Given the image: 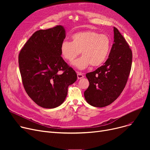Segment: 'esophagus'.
<instances>
[{"label":"esophagus","instance_id":"34e87169","mask_svg":"<svg viewBox=\"0 0 150 150\" xmlns=\"http://www.w3.org/2000/svg\"><path fill=\"white\" fill-rule=\"evenodd\" d=\"M83 77H84V75H83V74L80 73V72H78L77 73V78H78V80L81 79V78H83Z\"/></svg>","mask_w":150,"mask_h":150}]
</instances>
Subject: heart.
<instances>
[{"instance_id": "b5f03b06", "label": "heart", "mask_w": 150, "mask_h": 150, "mask_svg": "<svg viewBox=\"0 0 150 150\" xmlns=\"http://www.w3.org/2000/svg\"><path fill=\"white\" fill-rule=\"evenodd\" d=\"M72 42L63 41L60 50L62 57L71 62L79 54L83 56L73 62L78 69L89 67H98L107 59L111 50V40L106 34H99L95 31H80L71 36Z\"/></svg>"}]
</instances>
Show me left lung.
<instances>
[{"label":"left lung","instance_id":"left-lung-1","mask_svg":"<svg viewBox=\"0 0 150 150\" xmlns=\"http://www.w3.org/2000/svg\"><path fill=\"white\" fill-rule=\"evenodd\" d=\"M114 34V44L106 61L86 75L89 86L84 91V98L89 105L97 108L108 106L119 97L131 69L132 54L128 42L115 27Z\"/></svg>","mask_w":150,"mask_h":150}]
</instances>
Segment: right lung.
I'll use <instances>...</instances> for the list:
<instances>
[{
  "label": "right lung",
  "instance_id": "right-lung-1",
  "mask_svg": "<svg viewBox=\"0 0 150 150\" xmlns=\"http://www.w3.org/2000/svg\"><path fill=\"white\" fill-rule=\"evenodd\" d=\"M65 29L57 25L35 32L19 54V66L28 96L44 108H54L65 100L68 87L76 80L75 71L61 57Z\"/></svg>",
  "mask_w": 150,
  "mask_h": 150
}]
</instances>
